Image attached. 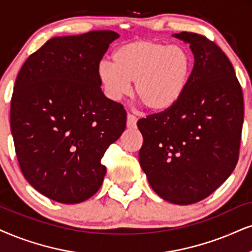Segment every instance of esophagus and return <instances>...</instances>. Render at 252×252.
<instances>
[{
    "label": "esophagus",
    "mask_w": 252,
    "mask_h": 252,
    "mask_svg": "<svg viewBox=\"0 0 252 252\" xmlns=\"http://www.w3.org/2000/svg\"><path fill=\"white\" fill-rule=\"evenodd\" d=\"M136 123L137 117L135 115H132V114H128V116H126V126H128L129 129H132L136 126Z\"/></svg>",
    "instance_id": "esophagus-1"
}]
</instances>
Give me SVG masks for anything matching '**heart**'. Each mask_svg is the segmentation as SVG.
Instances as JSON below:
<instances>
[{
    "mask_svg": "<svg viewBox=\"0 0 252 252\" xmlns=\"http://www.w3.org/2000/svg\"><path fill=\"white\" fill-rule=\"evenodd\" d=\"M114 63L102 60L97 76L106 96L119 101L135 82V96L151 113L171 109L189 84L193 68L190 53L181 45L138 39L117 47Z\"/></svg>",
    "mask_w": 252,
    "mask_h": 252,
    "instance_id": "heart-1",
    "label": "heart"
}]
</instances>
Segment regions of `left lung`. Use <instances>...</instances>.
Instances as JSON below:
<instances>
[{"label":"left lung","mask_w":252,"mask_h":252,"mask_svg":"<svg viewBox=\"0 0 252 252\" xmlns=\"http://www.w3.org/2000/svg\"><path fill=\"white\" fill-rule=\"evenodd\" d=\"M173 36L189 43L194 67L171 109L137 122L139 163L159 196L190 205L211 195L236 166L244 102L230 60L214 41L186 31Z\"/></svg>","instance_id":"left-lung-1"}]
</instances>
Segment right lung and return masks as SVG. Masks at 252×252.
Wrapping results in <instances>:
<instances>
[{
	"mask_svg": "<svg viewBox=\"0 0 252 252\" xmlns=\"http://www.w3.org/2000/svg\"><path fill=\"white\" fill-rule=\"evenodd\" d=\"M119 34L95 30L55 37L22 66L10 103V128L28 183L60 203L100 189L104 152L126 129L123 106L104 96L97 66Z\"/></svg>",
	"mask_w": 252,
	"mask_h": 252,
	"instance_id": "add662e5",
	"label": "right lung"
}]
</instances>
